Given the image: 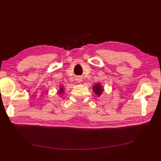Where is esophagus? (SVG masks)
I'll list each match as a JSON object with an SVG mask.
<instances>
[{"instance_id":"1","label":"esophagus","mask_w":161,"mask_h":161,"mask_svg":"<svg viewBox=\"0 0 161 161\" xmlns=\"http://www.w3.org/2000/svg\"><path fill=\"white\" fill-rule=\"evenodd\" d=\"M76 81L77 83L80 84V83H81V81H82V78H81V77H77L76 79Z\"/></svg>"}]
</instances>
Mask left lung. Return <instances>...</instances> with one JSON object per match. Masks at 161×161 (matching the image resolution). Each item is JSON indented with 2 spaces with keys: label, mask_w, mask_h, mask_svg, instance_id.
<instances>
[{
  "label": "left lung",
  "mask_w": 161,
  "mask_h": 161,
  "mask_svg": "<svg viewBox=\"0 0 161 161\" xmlns=\"http://www.w3.org/2000/svg\"><path fill=\"white\" fill-rule=\"evenodd\" d=\"M92 89H93V93H95V95H97L98 97L100 96L104 91V87L102 86V84L100 83H97L93 85V86L92 87Z\"/></svg>",
  "instance_id": "8db88e82"
}]
</instances>
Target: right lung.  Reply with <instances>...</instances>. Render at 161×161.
I'll use <instances>...</instances> for the list:
<instances>
[{
    "mask_svg": "<svg viewBox=\"0 0 161 161\" xmlns=\"http://www.w3.org/2000/svg\"><path fill=\"white\" fill-rule=\"evenodd\" d=\"M65 91V88L64 86H60L59 87V89L57 91V94L58 95H62V94L64 93Z\"/></svg>",
    "mask_w": 161,
    "mask_h": 161,
    "instance_id": "obj_1",
    "label": "right lung"
}]
</instances>
